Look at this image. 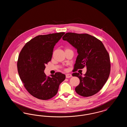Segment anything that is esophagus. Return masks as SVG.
Segmentation results:
<instances>
[{"instance_id":"obj_1","label":"esophagus","mask_w":127,"mask_h":127,"mask_svg":"<svg viewBox=\"0 0 127 127\" xmlns=\"http://www.w3.org/2000/svg\"><path fill=\"white\" fill-rule=\"evenodd\" d=\"M72 77V75L71 74H69V73H67L66 75V78H69L70 77Z\"/></svg>"}]
</instances>
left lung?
Returning a JSON list of instances; mask_svg holds the SVG:
<instances>
[{"label":"left lung","instance_id":"left-lung-1","mask_svg":"<svg viewBox=\"0 0 127 127\" xmlns=\"http://www.w3.org/2000/svg\"><path fill=\"white\" fill-rule=\"evenodd\" d=\"M62 39L77 49L78 55L74 71L87 67L84 77L79 73L72 74L73 76L80 80L79 84L75 88L76 92L83 97L94 95L102 88L109 78L110 62L108 51L100 40L88 34L68 32Z\"/></svg>","mask_w":127,"mask_h":127}]
</instances>
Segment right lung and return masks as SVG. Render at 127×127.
<instances>
[{
  "instance_id": "1",
  "label": "right lung",
  "mask_w": 127,
  "mask_h": 127,
  "mask_svg": "<svg viewBox=\"0 0 127 127\" xmlns=\"http://www.w3.org/2000/svg\"><path fill=\"white\" fill-rule=\"evenodd\" d=\"M65 32L39 35L27 43L20 51L17 63L18 74L25 88L37 98L47 100L55 96L66 78L61 72L51 77L44 73L45 65L51 61L53 48Z\"/></svg>"
}]
</instances>
